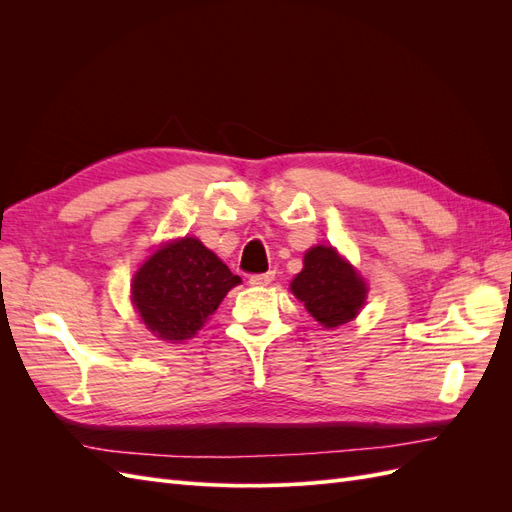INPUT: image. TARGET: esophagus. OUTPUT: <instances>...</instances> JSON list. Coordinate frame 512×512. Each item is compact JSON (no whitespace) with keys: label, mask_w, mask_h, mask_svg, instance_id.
<instances>
[{"label":"esophagus","mask_w":512,"mask_h":512,"mask_svg":"<svg viewBox=\"0 0 512 512\" xmlns=\"http://www.w3.org/2000/svg\"><path fill=\"white\" fill-rule=\"evenodd\" d=\"M271 282H273V271L250 275V284H252V286H267V284H271Z\"/></svg>","instance_id":"34e87169"}]
</instances>
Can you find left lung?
Masks as SVG:
<instances>
[{
	"instance_id": "left-lung-1",
	"label": "left lung",
	"mask_w": 512,
	"mask_h": 512,
	"mask_svg": "<svg viewBox=\"0 0 512 512\" xmlns=\"http://www.w3.org/2000/svg\"><path fill=\"white\" fill-rule=\"evenodd\" d=\"M290 290L322 327L333 329L350 322L365 303V282L331 245L312 247L305 254L303 271Z\"/></svg>"
}]
</instances>
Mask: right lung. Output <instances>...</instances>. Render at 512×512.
I'll use <instances>...</instances> for the list:
<instances>
[{"label": "right lung", "instance_id": "add662e5", "mask_svg": "<svg viewBox=\"0 0 512 512\" xmlns=\"http://www.w3.org/2000/svg\"><path fill=\"white\" fill-rule=\"evenodd\" d=\"M241 277L194 237L168 243L136 271L132 301L147 329L166 342L196 335Z\"/></svg>", "mask_w": 512, "mask_h": 512}]
</instances>
